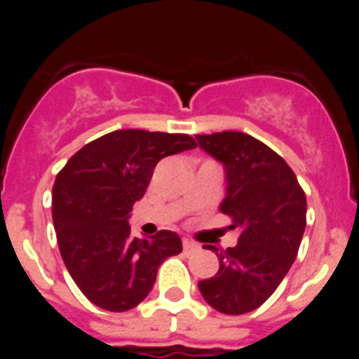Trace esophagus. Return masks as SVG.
Segmentation results:
<instances>
[{
	"instance_id": "1",
	"label": "esophagus",
	"mask_w": 359,
	"mask_h": 359,
	"mask_svg": "<svg viewBox=\"0 0 359 359\" xmlns=\"http://www.w3.org/2000/svg\"><path fill=\"white\" fill-rule=\"evenodd\" d=\"M198 248H199L198 243H194V241H189V239H183V250H185L187 253L196 252Z\"/></svg>"
}]
</instances>
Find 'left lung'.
<instances>
[{
    "mask_svg": "<svg viewBox=\"0 0 359 359\" xmlns=\"http://www.w3.org/2000/svg\"><path fill=\"white\" fill-rule=\"evenodd\" d=\"M203 151L223 161L226 198L221 212L239 231L233 248L215 252L219 269L198 284L208 306L223 315L261 307L297 259L306 230V192L284 158L239 131L198 135Z\"/></svg>",
    "mask_w": 359,
    "mask_h": 359,
    "instance_id": "obj_1",
    "label": "left lung"
}]
</instances>
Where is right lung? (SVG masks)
Wrapping results in <instances>:
<instances>
[{
    "label": "right lung",
    "instance_id": "right-lung-1",
    "mask_svg": "<svg viewBox=\"0 0 359 359\" xmlns=\"http://www.w3.org/2000/svg\"><path fill=\"white\" fill-rule=\"evenodd\" d=\"M196 145L182 133L118 129L86 144L57 174L52 217L59 252L91 304L113 313L133 309L152 290L161 262L182 253L174 231L133 237L128 217L158 161Z\"/></svg>",
    "mask_w": 359,
    "mask_h": 359
}]
</instances>
